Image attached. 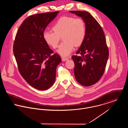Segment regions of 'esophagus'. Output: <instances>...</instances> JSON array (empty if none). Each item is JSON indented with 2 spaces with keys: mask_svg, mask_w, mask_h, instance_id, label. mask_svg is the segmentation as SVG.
I'll return each instance as SVG.
<instances>
[{
  "mask_svg": "<svg viewBox=\"0 0 128 128\" xmlns=\"http://www.w3.org/2000/svg\"><path fill=\"white\" fill-rule=\"evenodd\" d=\"M62 62H65V61H66V60H68V58H62Z\"/></svg>",
  "mask_w": 128,
  "mask_h": 128,
  "instance_id": "obj_1",
  "label": "esophagus"
}]
</instances>
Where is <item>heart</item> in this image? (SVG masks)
Segmentation results:
<instances>
[{
    "mask_svg": "<svg viewBox=\"0 0 128 128\" xmlns=\"http://www.w3.org/2000/svg\"><path fill=\"white\" fill-rule=\"evenodd\" d=\"M51 31H45L43 37L45 42L56 49L58 47L60 37L64 42L60 45L57 52L63 56L71 54L74 47L83 43L86 32L85 24L80 18L64 16L59 18L52 26Z\"/></svg>",
    "mask_w": 128,
    "mask_h": 128,
    "instance_id": "1",
    "label": "heart"
}]
</instances>
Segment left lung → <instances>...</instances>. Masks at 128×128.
<instances>
[{"label": "left lung", "mask_w": 128, "mask_h": 128, "mask_svg": "<svg viewBox=\"0 0 128 128\" xmlns=\"http://www.w3.org/2000/svg\"><path fill=\"white\" fill-rule=\"evenodd\" d=\"M85 23L86 36L76 54L72 56L76 81L84 86L97 83L104 74L108 58V49L104 32L98 22L86 11H70Z\"/></svg>", "instance_id": "left-lung-1"}]
</instances>
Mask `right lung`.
<instances>
[{"label":"right lung","instance_id":"obj_1","mask_svg":"<svg viewBox=\"0 0 128 128\" xmlns=\"http://www.w3.org/2000/svg\"><path fill=\"white\" fill-rule=\"evenodd\" d=\"M59 11L37 14L29 16L20 25L16 36L13 53L18 70L24 79L32 87L46 90L54 83L56 69L62 61L43 39L48 24Z\"/></svg>","mask_w":128,"mask_h":128}]
</instances>
